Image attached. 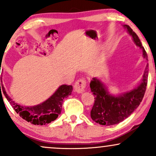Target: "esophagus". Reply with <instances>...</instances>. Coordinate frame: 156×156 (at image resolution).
Here are the masks:
<instances>
[{
	"label": "esophagus",
	"mask_w": 156,
	"mask_h": 156,
	"mask_svg": "<svg viewBox=\"0 0 156 156\" xmlns=\"http://www.w3.org/2000/svg\"><path fill=\"white\" fill-rule=\"evenodd\" d=\"M86 85V82L85 80L83 79H80L78 80L75 83V90L77 93L80 94L83 93L85 91V88Z\"/></svg>",
	"instance_id": "34e87169"
}]
</instances>
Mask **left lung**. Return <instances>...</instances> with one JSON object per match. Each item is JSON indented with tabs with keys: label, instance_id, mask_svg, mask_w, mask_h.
Returning <instances> with one entry per match:
<instances>
[{
	"label": "left lung",
	"instance_id": "left-lung-1",
	"mask_svg": "<svg viewBox=\"0 0 156 156\" xmlns=\"http://www.w3.org/2000/svg\"><path fill=\"white\" fill-rule=\"evenodd\" d=\"M123 27L131 36L136 46L142 50V56L147 60V55L137 35L129 25ZM148 64L144 69L141 83L131 91L113 95L99 79L93 78L90 83L91 92L94 95V104L91 110L94 121L103 126H112L121 123L138 108L143 99L147 84Z\"/></svg>",
	"mask_w": 156,
	"mask_h": 156
}]
</instances>
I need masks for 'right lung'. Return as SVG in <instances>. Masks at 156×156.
Listing matches in <instances>:
<instances>
[{
  "mask_svg": "<svg viewBox=\"0 0 156 156\" xmlns=\"http://www.w3.org/2000/svg\"><path fill=\"white\" fill-rule=\"evenodd\" d=\"M2 90L11 105L13 107L16 113L20 114L22 119L34 125L42 126L49 123L57 119L61 113L64 99L67 98L71 94L73 86L67 85L60 86L57 91L46 101L37 105L31 107L22 106L14 102V101H13L7 94L3 86H2Z\"/></svg>",
  "mask_w": 156,
  "mask_h": 156,
  "instance_id": "add662e5",
  "label": "right lung"
}]
</instances>
